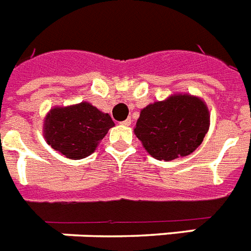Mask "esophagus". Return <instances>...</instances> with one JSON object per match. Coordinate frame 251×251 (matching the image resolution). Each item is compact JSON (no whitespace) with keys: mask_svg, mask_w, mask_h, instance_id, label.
Masks as SVG:
<instances>
[{"mask_svg":"<svg viewBox=\"0 0 251 251\" xmlns=\"http://www.w3.org/2000/svg\"><path fill=\"white\" fill-rule=\"evenodd\" d=\"M131 123H132V120L129 119V118L124 120V122H122V124H123V126H131Z\"/></svg>","mask_w":251,"mask_h":251,"instance_id":"1","label":"esophagus"}]
</instances>
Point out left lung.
<instances>
[{
	"label": "left lung",
	"mask_w": 251,
	"mask_h": 251,
	"mask_svg": "<svg viewBox=\"0 0 251 251\" xmlns=\"http://www.w3.org/2000/svg\"><path fill=\"white\" fill-rule=\"evenodd\" d=\"M208 126L205 102L177 94L141 110L135 135L151 157L168 162L193 153L203 141Z\"/></svg>",
	"instance_id": "1"
}]
</instances>
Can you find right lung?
Instances as JSON below:
<instances>
[{
    "label": "right lung",
    "mask_w": 251,
    "mask_h": 251,
    "mask_svg": "<svg viewBox=\"0 0 251 251\" xmlns=\"http://www.w3.org/2000/svg\"><path fill=\"white\" fill-rule=\"evenodd\" d=\"M114 127L109 114L101 113L88 102L50 110L44 124L46 142L71 159L93 153L98 142Z\"/></svg>",
    "instance_id": "obj_1"
}]
</instances>
